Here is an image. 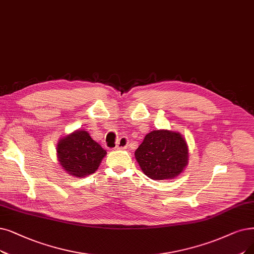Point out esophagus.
<instances>
[{
    "label": "esophagus",
    "instance_id": "esophagus-1",
    "mask_svg": "<svg viewBox=\"0 0 254 254\" xmlns=\"http://www.w3.org/2000/svg\"><path fill=\"white\" fill-rule=\"evenodd\" d=\"M127 145H128V138L123 136L121 137L119 140H118V144H117V147L116 149L117 150H124L127 148Z\"/></svg>",
    "mask_w": 254,
    "mask_h": 254
}]
</instances>
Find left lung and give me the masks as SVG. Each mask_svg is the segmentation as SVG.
Returning a JSON list of instances; mask_svg holds the SVG:
<instances>
[{
    "instance_id": "left-lung-1",
    "label": "left lung",
    "mask_w": 254,
    "mask_h": 254,
    "mask_svg": "<svg viewBox=\"0 0 254 254\" xmlns=\"http://www.w3.org/2000/svg\"><path fill=\"white\" fill-rule=\"evenodd\" d=\"M143 173L153 180L174 179L189 162V146L178 131L160 129L146 134L134 152Z\"/></svg>"
}]
</instances>
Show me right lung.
Segmentation results:
<instances>
[{"mask_svg":"<svg viewBox=\"0 0 254 254\" xmlns=\"http://www.w3.org/2000/svg\"><path fill=\"white\" fill-rule=\"evenodd\" d=\"M59 165L70 176L83 178L95 173L107 152L85 130L78 129L58 139Z\"/></svg>","mask_w":254,"mask_h":254,"instance_id":"obj_1","label":"right lung"}]
</instances>
